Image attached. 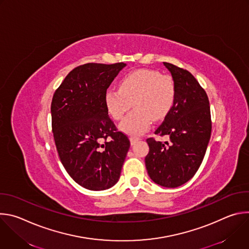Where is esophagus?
I'll return each instance as SVG.
<instances>
[{
	"instance_id": "esophagus-1",
	"label": "esophagus",
	"mask_w": 249,
	"mask_h": 249,
	"mask_svg": "<svg viewBox=\"0 0 249 249\" xmlns=\"http://www.w3.org/2000/svg\"><path fill=\"white\" fill-rule=\"evenodd\" d=\"M139 140H141L139 137H135V136L130 137V143H131V145H135Z\"/></svg>"
}]
</instances>
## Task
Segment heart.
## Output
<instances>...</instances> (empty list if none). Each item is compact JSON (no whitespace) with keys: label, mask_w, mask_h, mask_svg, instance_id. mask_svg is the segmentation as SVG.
I'll use <instances>...</instances> for the list:
<instances>
[{"label":"heart","mask_w":249,"mask_h":249,"mask_svg":"<svg viewBox=\"0 0 249 249\" xmlns=\"http://www.w3.org/2000/svg\"><path fill=\"white\" fill-rule=\"evenodd\" d=\"M176 95L173 79L160 75L151 69H139L123 76L119 81V89H106L103 96L107 113L114 120H121L131 108L134 111L120 124L125 134L137 136L146 132L153 118L165 117L171 110Z\"/></svg>","instance_id":"obj_1"}]
</instances>
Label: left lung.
<instances>
[{
	"instance_id": "obj_1",
	"label": "left lung",
	"mask_w": 249,
	"mask_h": 249,
	"mask_svg": "<svg viewBox=\"0 0 249 249\" xmlns=\"http://www.w3.org/2000/svg\"><path fill=\"white\" fill-rule=\"evenodd\" d=\"M175 83L171 110L155 134L168 136L170 143L147 139L150 151L145 158L151 179L175 188L190 180L200 167L209 144L212 122L206 91L188 71L163 62Z\"/></svg>"
}]
</instances>
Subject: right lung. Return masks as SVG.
Here are the masks:
<instances>
[{
	"instance_id": "1",
	"label": "right lung",
	"mask_w": 249,
	"mask_h": 249,
	"mask_svg": "<svg viewBox=\"0 0 249 249\" xmlns=\"http://www.w3.org/2000/svg\"><path fill=\"white\" fill-rule=\"evenodd\" d=\"M126 66L88 63L75 68L55 91L52 131L59 158L69 175L89 190L117 183L130 148L106 111L103 96Z\"/></svg>"
}]
</instances>
